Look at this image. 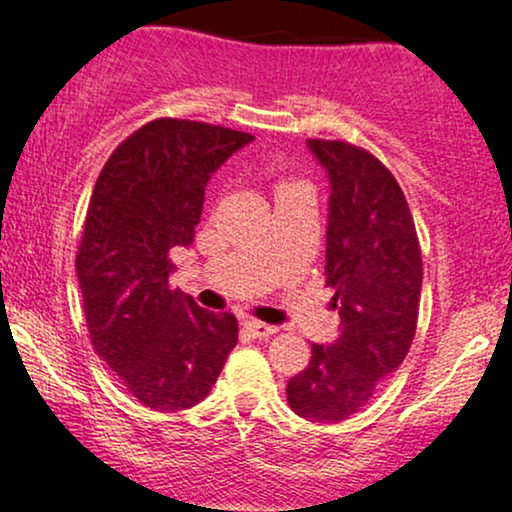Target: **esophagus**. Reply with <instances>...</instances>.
I'll use <instances>...</instances> for the list:
<instances>
[{"label": "esophagus", "mask_w": 512, "mask_h": 512, "mask_svg": "<svg viewBox=\"0 0 512 512\" xmlns=\"http://www.w3.org/2000/svg\"><path fill=\"white\" fill-rule=\"evenodd\" d=\"M243 327H245V332H248L250 337H255V339L272 337V334L276 332L274 325H267V322H257V320H245Z\"/></svg>", "instance_id": "esophagus-1"}]
</instances>
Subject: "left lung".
<instances>
[{
	"mask_svg": "<svg viewBox=\"0 0 512 512\" xmlns=\"http://www.w3.org/2000/svg\"><path fill=\"white\" fill-rule=\"evenodd\" d=\"M330 178L325 286L342 334L313 344L305 370L286 385L298 416L337 424L361 411L407 356L419 320V238L402 187L370 151L308 139Z\"/></svg>",
	"mask_w": 512,
	"mask_h": 512,
	"instance_id": "1",
	"label": "left lung"
}]
</instances>
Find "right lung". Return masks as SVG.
<instances>
[{
  "mask_svg": "<svg viewBox=\"0 0 512 512\" xmlns=\"http://www.w3.org/2000/svg\"><path fill=\"white\" fill-rule=\"evenodd\" d=\"M252 134L195 120L146 122L105 161L76 252L93 349L144 407L202 402L238 342L231 313L170 289L168 252L195 240L204 187Z\"/></svg>",
  "mask_w": 512,
  "mask_h": 512,
  "instance_id": "add662e5",
  "label": "right lung"
}]
</instances>
